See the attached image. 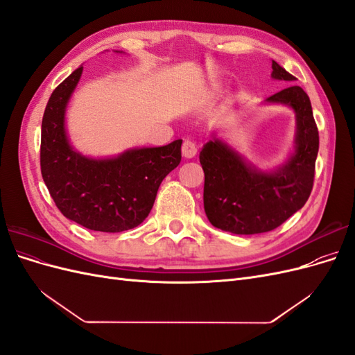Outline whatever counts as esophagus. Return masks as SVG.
I'll return each mask as SVG.
<instances>
[{"instance_id": "1", "label": "esophagus", "mask_w": 355, "mask_h": 355, "mask_svg": "<svg viewBox=\"0 0 355 355\" xmlns=\"http://www.w3.org/2000/svg\"><path fill=\"white\" fill-rule=\"evenodd\" d=\"M197 154V146L194 142L191 141H185L184 145H182V155L185 158H194Z\"/></svg>"}]
</instances>
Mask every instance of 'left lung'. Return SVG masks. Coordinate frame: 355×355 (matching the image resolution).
I'll use <instances>...</instances> for the list:
<instances>
[{
  "instance_id": "8db88e82",
  "label": "left lung",
  "mask_w": 355,
  "mask_h": 355,
  "mask_svg": "<svg viewBox=\"0 0 355 355\" xmlns=\"http://www.w3.org/2000/svg\"><path fill=\"white\" fill-rule=\"evenodd\" d=\"M271 77L296 80L275 60ZM266 102L286 105L295 112V149L286 163L271 171L257 168L214 133L200 153L204 211L222 231L239 235L272 231L302 209L313 191L318 130L308 94L299 85H290Z\"/></svg>"
}]
</instances>
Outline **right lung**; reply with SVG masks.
Returning <instances> with one entry per match:
<instances>
[{
    "label": "right lung",
    "instance_id": "1",
    "mask_svg": "<svg viewBox=\"0 0 355 355\" xmlns=\"http://www.w3.org/2000/svg\"><path fill=\"white\" fill-rule=\"evenodd\" d=\"M81 73L83 67L75 69L47 102L41 124L42 179L63 216L81 227L101 232L136 228L151 211L161 182L179 166L182 139L114 157L83 155L71 145L65 125Z\"/></svg>",
    "mask_w": 355,
    "mask_h": 355
}]
</instances>
